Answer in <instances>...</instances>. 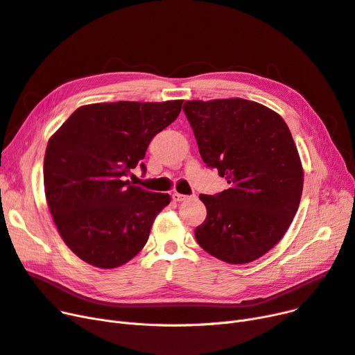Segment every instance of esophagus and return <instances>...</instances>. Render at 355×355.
Instances as JSON below:
<instances>
[{"label":"esophagus","mask_w":355,"mask_h":355,"mask_svg":"<svg viewBox=\"0 0 355 355\" xmlns=\"http://www.w3.org/2000/svg\"><path fill=\"white\" fill-rule=\"evenodd\" d=\"M172 198H173V201H175V202H182V201L188 200V196H187V195H182V193H178V192H175V193L172 195Z\"/></svg>","instance_id":"esophagus-1"}]
</instances>
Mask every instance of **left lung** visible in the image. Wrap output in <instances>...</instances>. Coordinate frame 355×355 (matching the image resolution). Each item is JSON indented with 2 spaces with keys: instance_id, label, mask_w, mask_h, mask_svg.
I'll return each instance as SVG.
<instances>
[{
  "instance_id": "8db88e82",
  "label": "left lung",
  "mask_w": 355,
  "mask_h": 355,
  "mask_svg": "<svg viewBox=\"0 0 355 355\" xmlns=\"http://www.w3.org/2000/svg\"><path fill=\"white\" fill-rule=\"evenodd\" d=\"M183 112L204 163L230 185L200 195L207 218L195 229L198 245L227 263L261 258L286 234L302 200L304 172L287 123L240 97L188 101Z\"/></svg>"
}]
</instances>
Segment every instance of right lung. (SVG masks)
Here are the masks:
<instances>
[{
	"label": "right lung",
	"mask_w": 355,
	"mask_h": 355,
	"mask_svg": "<svg viewBox=\"0 0 355 355\" xmlns=\"http://www.w3.org/2000/svg\"><path fill=\"white\" fill-rule=\"evenodd\" d=\"M183 101L80 106L48 141L44 185L65 245L89 265L118 268L147 243L168 193L147 192L126 176L150 141L180 113Z\"/></svg>",
	"instance_id": "right-lung-1"
}]
</instances>
